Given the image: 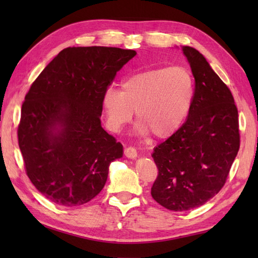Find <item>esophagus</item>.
<instances>
[{
  "label": "esophagus",
  "mask_w": 258,
  "mask_h": 258,
  "mask_svg": "<svg viewBox=\"0 0 258 258\" xmlns=\"http://www.w3.org/2000/svg\"><path fill=\"white\" fill-rule=\"evenodd\" d=\"M124 154H125L126 157H128V158L138 157V152H136V150L134 149V147H132V146L126 147L125 151H124Z\"/></svg>",
  "instance_id": "34e87169"
}]
</instances>
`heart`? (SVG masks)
I'll list each match as a JSON object with an SVG mask.
<instances>
[{"label":"heart","instance_id":"obj_1","mask_svg":"<svg viewBox=\"0 0 258 258\" xmlns=\"http://www.w3.org/2000/svg\"><path fill=\"white\" fill-rule=\"evenodd\" d=\"M194 98L195 80L187 68L161 67L126 76L120 90H105L101 103L112 132L127 125L135 111L141 135L168 139L187 118Z\"/></svg>","mask_w":258,"mask_h":258}]
</instances>
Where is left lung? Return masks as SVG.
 Returning <instances> with one entry per match:
<instances>
[{"label": "left lung", "instance_id": "1", "mask_svg": "<svg viewBox=\"0 0 258 258\" xmlns=\"http://www.w3.org/2000/svg\"><path fill=\"white\" fill-rule=\"evenodd\" d=\"M182 50L195 79L193 105L177 132L152 154L158 169L152 197L175 212L205 204L222 189L240 142L237 107L227 85L199 51Z\"/></svg>", "mask_w": 258, "mask_h": 258}]
</instances>
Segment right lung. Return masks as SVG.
I'll return each instance as SVG.
<instances>
[{"instance_id":"add662e5","label":"right lung","mask_w":258,"mask_h":258,"mask_svg":"<svg viewBox=\"0 0 258 258\" xmlns=\"http://www.w3.org/2000/svg\"><path fill=\"white\" fill-rule=\"evenodd\" d=\"M135 55L118 47H68L33 82L22 104L19 146L26 175L47 200L79 206L103 189L123 146L102 127V96Z\"/></svg>"}]
</instances>
